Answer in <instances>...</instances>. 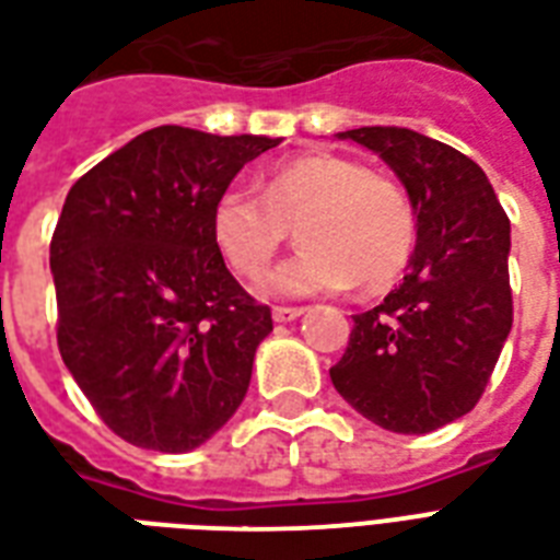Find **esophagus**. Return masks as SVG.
Wrapping results in <instances>:
<instances>
[{"mask_svg": "<svg viewBox=\"0 0 560 560\" xmlns=\"http://www.w3.org/2000/svg\"><path fill=\"white\" fill-rule=\"evenodd\" d=\"M303 306H275L271 310V318L277 320V324H289V320H298L303 315Z\"/></svg>", "mask_w": 560, "mask_h": 560, "instance_id": "1", "label": "esophagus"}]
</instances>
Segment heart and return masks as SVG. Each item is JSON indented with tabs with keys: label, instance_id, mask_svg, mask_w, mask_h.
I'll return each mask as SVG.
<instances>
[{
	"label": "heart",
	"instance_id": "obj_1",
	"mask_svg": "<svg viewBox=\"0 0 560 560\" xmlns=\"http://www.w3.org/2000/svg\"><path fill=\"white\" fill-rule=\"evenodd\" d=\"M289 228L303 248L262 283L280 298L341 292L353 283L385 292L418 245V215L406 189L332 151L277 163L259 180V195L231 186L212 201L210 236L242 280L266 275Z\"/></svg>",
	"mask_w": 560,
	"mask_h": 560
}]
</instances>
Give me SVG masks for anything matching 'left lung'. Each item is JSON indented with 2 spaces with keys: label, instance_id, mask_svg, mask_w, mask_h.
<instances>
[{
  "label": "left lung",
  "instance_id": "obj_1",
  "mask_svg": "<svg viewBox=\"0 0 560 560\" xmlns=\"http://www.w3.org/2000/svg\"><path fill=\"white\" fill-rule=\"evenodd\" d=\"M394 168L418 215L409 275L353 315L336 392L376 427L423 435L474 409L511 332V221L453 145L409 128L341 131Z\"/></svg>",
  "mask_w": 560,
  "mask_h": 560
}]
</instances>
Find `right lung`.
<instances>
[{
    "label": "right lung",
    "instance_id": "obj_1",
    "mask_svg": "<svg viewBox=\"0 0 560 560\" xmlns=\"http://www.w3.org/2000/svg\"><path fill=\"white\" fill-rule=\"evenodd\" d=\"M275 145L160 125L69 189L49 248L58 348L128 444L195 450L248 394L254 353L275 324L224 266L210 210Z\"/></svg>",
    "mask_w": 560,
    "mask_h": 560
}]
</instances>
